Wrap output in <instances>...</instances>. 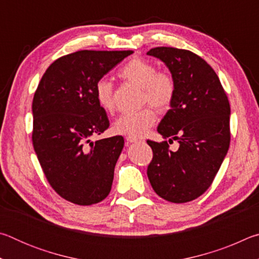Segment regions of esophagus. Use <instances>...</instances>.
<instances>
[{
  "mask_svg": "<svg viewBox=\"0 0 259 259\" xmlns=\"http://www.w3.org/2000/svg\"><path fill=\"white\" fill-rule=\"evenodd\" d=\"M125 140L128 143H138V142H142V139L135 137V136H126Z\"/></svg>",
  "mask_w": 259,
  "mask_h": 259,
  "instance_id": "obj_1",
  "label": "esophagus"
}]
</instances>
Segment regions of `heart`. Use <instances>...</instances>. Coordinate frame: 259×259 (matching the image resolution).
Wrapping results in <instances>:
<instances>
[{
    "instance_id": "heart-1",
    "label": "heart",
    "mask_w": 259,
    "mask_h": 259,
    "mask_svg": "<svg viewBox=\"0 0 259 259\" xmlns=\"http://www.w3.org/2000/svg\"><path fill=\"white\" fill-rule=\"evenodd\" d=\"M119 76L142 88L143 103H151L160 111L169 108L176 95V82L171 74L157 71L154 64L145 59H131L121 67ZM95 91L99 106L104 111L113 112L115 103L112 83L105 78H100L96 83ZM152 107L147 105L137 112L121 114L113 123L114 133L129 136L143 135L156 120V112Z\"/></svg>"
}]
</instances>
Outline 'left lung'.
<instances>
[{
    "label": "left lung",
    "mask_w": 259,
    "mask_h": 259,
    "mask_svg": "<svg viewBox=\"0 0 259 259\" xmlns=\"http://www.w3.org/2000/svg\"><path fill=\"white\" fill-rule=\"evenodd\" d=\"M163 61L176 82V95L157 131L168 142L147 140L153 159L147 176L153 190L174 203L192 201L208 190L230 147L229 99L217 74L198 55L170 47L147 52Z\"/></svg>",
    "instance_id": "1"
}]
</instances>
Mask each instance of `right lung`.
I'll return each instance as SVG.
<instances>
[{"instance_id": "1", "label": "right lung", "mask_w": 259, "mask_h": 259, "mask_svg": "<svg viewBox=\"0 0 259 259\" xmlns=\"http://www.w3.org/2000/svg\"><path fill=\"white\" fill-rule=\"evenodd\" d=\"M134 51L81 50L63 56L43 74L33 98L34 151L48 182L69 202L90 205L111 192L122 136L99 139L109 126L96 83Z\"/></svg>"}]
</instances>
